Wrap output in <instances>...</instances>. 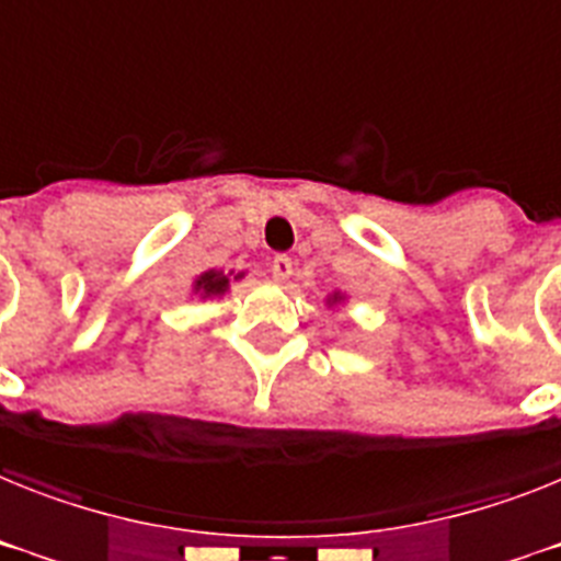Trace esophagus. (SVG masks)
<instances>
[{
    "label": "esophagus",
    "mask_w": 561,
    "mask_h": 561,
    "mask_svg": "<svg viewBox=\"0 0 561 561\" xmlns=\"http://www.w3.org/2000/svg\"><path fill=\"white\" fill-rule=\"evenodd\" d=\"M271 273H273V279H276V282H288L290 276H294V262H290V256H285V253L273 256L271 259Z\"/></svg>",
    "instance_id": "esophagus-1"
}]
</instances>
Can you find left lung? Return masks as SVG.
Here are the masks:
<instances>
[{"label":"left lung","instance_id":"obj_1","mask_svg":"<svg viewBox=\"0 0 561 561\" xmlns=\"http://www.w3.org/2000/svg\"><path fill=\"white\" fill-rule=\"evenodd\" d=\"M336 299H339V296H333V302H336Z\"/></svg>","mask_w":561,"mask_h":561}]
</instances>
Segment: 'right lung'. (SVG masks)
I'll use <instances>...</instances> for the list:
<instances>
[{
  "label": "right lung",
  "instance_id": "right-lung-1",
  "mask_svg": "<svg viewBox=\"0 0 561 561\" xmlns=\"http://www.w3.org/2000/svg\"><path fill=\"white\" fill-rule=\"evenodd\" d=\"M196 290H199L202 296H219L228 290V276L219 271H208L202 273L199 279H196Z\"/></svg>",
  "mask_w": 561,
  "mask_h": 561
}]
</instances>
